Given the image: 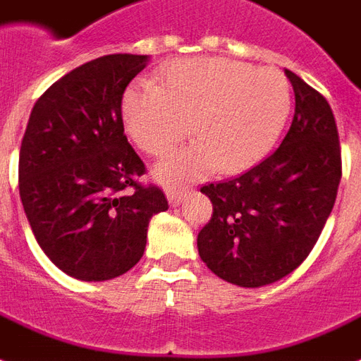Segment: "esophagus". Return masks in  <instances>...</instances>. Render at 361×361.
Segmentation results:
<instances>
[{
    "label": "esophagus",
    "instance_id": "obj_1",
    "mask_svg": "<svg viewBox=\"0 0 361 361\" xmlns=\"http://www.w3.org/2000/svg\"><path fill=\"white\" fill-rule=\"evenodd\" d=\"M167 200H169V203H171L173 207H177L178 203L184 200V192H183V190L169 188V190H167Z\"/></svg>",
    "mask_w": 361,
    "mask_h": 361
}]
</instances>
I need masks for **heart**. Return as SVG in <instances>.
Wrapping results in <instances>:
<instances>
[{
	"instance_id": "obj_1",
	"label": "heart",
	"mask_w": 361,
	"mask_h": 361,
	"mask_svg": "<svg viewBox=\"0 0 361 361\" xmlns=\"http://www.w3.org/2000/svg\"><path fill=\"white\" fill-rule=\"evenodd\" d=\"M292 86L275 67L224 58L167 66L158 86H131L122 99L126 128L152 156L169 154L190 133L197 141L156 167L166 184H184L216 166L235 173L262 160L286 126Z\"/></svg>"
}]
</instances>
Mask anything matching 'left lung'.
<instances>
[{"label": "left lung", "mask_w": 361, "mask_h": 361, "mask_svg": "<svg viewBox=\"0 0 361 361\" xmlns=\"http://www.w3.org/2000/svg\"><path fill=\"white\" fill-rule=\"evenodd\" d=\"M295 96L281 147L239 177L201 186L212 216L197 250L220 279L243 288L298 269L322 233L341 180V145L326 97L284 69Z\"/></svg>", "instance_id": "left-lung-1"}]
</instances>
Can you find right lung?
Masks as SVG:
<instances>
[{
	"label": "right lung",
	"instance_id": "add662e5",
	"mask_svg": "<svg viewBox=\"0 0 361 361\" xmlns=\"http://www.w3.org/2000/svg\"><path fill=\"white\" fill-rule=\"evenodd\" d=\"M149 56L86 61L39 97L22 137L18 190L50 262L79 281L124 275L141 259L150 219L167 211L122 122V96Z\"/></svg>",
	"mask_w": 361,
	"mask_h": 361
}]
</instances>
